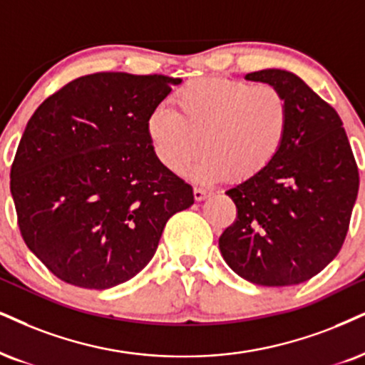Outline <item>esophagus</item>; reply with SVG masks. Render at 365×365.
<instances>
[{"label":"esophagus","instance_id":"esophagus-1","mask_svg":"<svg viewBox=\"0 0 365 365\" xmlns=\"http://www.w3.org/2000/svg\"><path fill=\"white\" fill-rule=\"evenodd\" d=\"M192 195H195L196 201H203V200H206V197H208L210 192L203 190V187H195V190H192Z\"/></svg>","mask_w":365,"mask_h":365}]
</instances>
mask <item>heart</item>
I'll return each instance as SVG.
<instances>
[{"instance_id": "heart-1", "label": "heart", "mask_w": 365, "mask_h": 365, "mask_svg": "<svg viewBox=\"0 0 365 365\" xmlns=\"http://www.w3.org/2000/svg\"><path fill=\"white\" fill-rule=\"evenodd\" d=\"M170 105L157 106L145 128L154 154L175 174L200 155L195 175L242 182L262 174L284 147L291 121L287 96L267 83L197 78L174 91Z\"/></svg>"}]
</instances>
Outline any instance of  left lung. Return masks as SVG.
<instances>
[{"label": "left lung", "instance_id": "1", "mask_svg": "<svg viewBox=\"0 0 365 365\" xmlns=\"http://www.w3.org/2000/svg\"><path fill=\"white\" fill-rule=\"evenodd\" d=\"M287 96L284 147L257 178L227 191L237 218L220 237L225 262L259 286L308 281L344 245L359 192V169L336 111L298 76L264 69L245 76Z\"/></svg>", "mask_w": 365, "mask_h": 365}]
</instances>
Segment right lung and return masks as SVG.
Listing matches in <instances>:
<instances>
[{"label":"right lung","mask_w":365,"mask_h":365,"mask_svg":"<svg viewBox=\"0 0 365 365\" xmlns=\"http://www.w3.org/2000/svg\"><path fill=\"white\" fill-rule=\"evenodd\" d=\"M181 79L81 76L26 123L10 190L25 244L61 281L108 289L154 257L162 230L195 203L192 187L157 159L150 111Z\"/></svg>","instance_id":"obj_1"}]
</instances>
